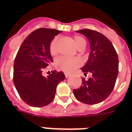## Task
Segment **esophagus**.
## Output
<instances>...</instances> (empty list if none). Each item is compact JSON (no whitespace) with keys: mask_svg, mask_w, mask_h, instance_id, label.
Instances as JSON below:
<instances>
[{"mask_svg":"<svg viewBox=\"0 0 132 132\" xmlns=\"http://www.w3.org/2000/svg\"><path fill=\"white\" fill-rule=\"evenodd\" d=\"M64 75H65V77H66V78H68V77L70 76V74H69V73H67V72L64 73Z\"/></svg>","mask_w":132,"mask_h":132,"instance_id":"obj_1","label":"esophagus"}]
</instances>
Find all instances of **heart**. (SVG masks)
<instances>
[{"label": "heart", "mask_w": 132, "mask_h": 132, "mask_svg": "<svg viewBox=\"0 0 132 132\" xmlns=\"http://www.w3.org/2000/svg\"><path fill=\"white\" fill-rule=\"evenodd\" d=\"M74 42L77 48L84 45H86V41L81 36H75L73 37ZM49 53L51 55H55L57 53V38H54L51 41L48 46ZM55 66L58 69L64 72H70L75 70L82 64V62L79 58H68L66 57H60L55 61Z\"/></svg>", "instance_id": "heart-1"}]
</instances>
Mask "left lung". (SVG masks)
Listing matches in <instances>:
<instances>
[{"instance_id":"obj_1","label":"left lung","mask_w":132,"mask_h":132,"mask_svg":"<svg viewBox=\"0 0 132 132\" xmlns=\"http://www.w3.org/2000/svg\"><path fill=\"white\" fill-rule=\"evenodd\" d=\"M77 33L84 35L90 44L89 60L81 70L91 76L82 78L80 88L73 94L77 100L94 105L108 98L114 88L119 73V57L112 42L105 36L94 30L81 29Z\"/></svg>"}]
</instances>
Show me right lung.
Instances as JSON below:
<instances>
[{"label": "right lung", "instance_id": "right-lung-1", "mask_svg": "<svg viewBox=\"0 0 132 132\" xmlns=\"http://www.w3.org/2000/svg\"><path fill=\"white\" fill-rule=\"evenodd\" d=\"M61 31L40 28L31 33L17 53L13 65V83L20 98L30 106L43 107L53 101L56 88L65 79L53 70L46 77L43 70L53 62L48 46Z\"/></svg>", "mask_w": 132, "mask_h": 132}]
</instances>
